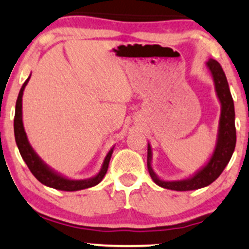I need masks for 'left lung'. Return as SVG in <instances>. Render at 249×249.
Segmentation results:
<instances>
[{"instance_id": "1", "label": "left lung", "mask_w": 249, "mask_h": 249, "mask_svg": "<svg viewBox=\"0 0 249 249\" xmlns=\"http://www.w3.org/2000/svg\"><path fill=\"white\" fill-rule=\"evenodd\" d=\"M210 71V74L214 81L215 92L221 105V114L218 120V129L216 143L214 151L209 157L208 162L195 174L188 178L176 179V181H166L160 178L152 169V149L150 143H147V170L152 181L164 189L176 191L196 190L212 184L215 179L222 174L225 168L231 160L236 144V130H235V111H234V102L229 89L228 81L222 67L216 60L209 59L206 62Z\"/></svg>"}]
</instances>
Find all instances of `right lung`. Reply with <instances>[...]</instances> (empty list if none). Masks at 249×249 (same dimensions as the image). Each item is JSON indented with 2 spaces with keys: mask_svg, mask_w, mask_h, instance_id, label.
<instances>
[{
  "mask_svg": "<svg viewBox=\"0 0 249 249\" xmlns=\"http://www.w3.org/2000/svg\"><path fill=\"white\" fill-rule=\"evenodd\" d=\"M32 75V74H31ZM31 75L28 76L26 81H24L22 87H21L20 92H18V100H16V106H15V117H14V133H15V141L16 145L18 147V151H20L21 156H22L23 160L26 162L27 166L29 168V170L32 171V174L34 175L35 178L37 181L45 184L46 187L53 188L56 190H62V191H76V190H83L87 189V188L94 187V185L99 184L102 182L106 173H107L108 169V163H110L112 152H113L114 146H112L110 151L106 155L105 160H104L102 168H100L99 173L94 175L93 177H89L86 179H72L68 178V177L64 176L58 171H55L54 169H52L51 166H48L40 158V156L34 151L33 146L29 143L28 137H27V133L24 131L23 126V120H22V97H23V91L26 89L27 84H28Z\"/></svg>",
  "mask_w": 249,
  "mask_h": 249,
  "instance_id": "obj_1",
  "label": "right lung"
}]
</instances>
